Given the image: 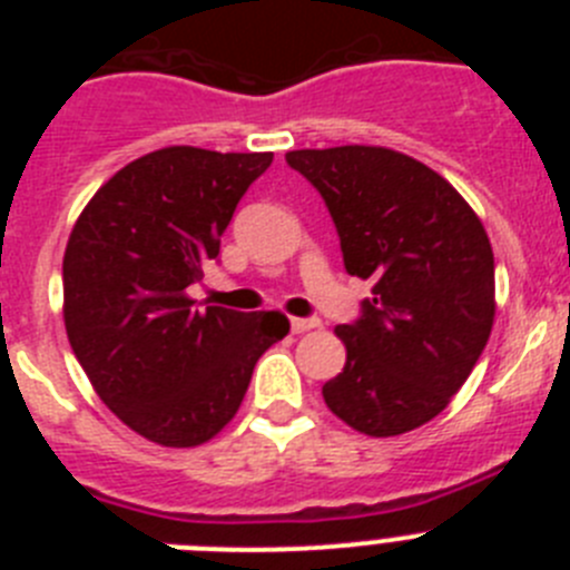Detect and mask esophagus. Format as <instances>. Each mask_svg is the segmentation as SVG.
Instances as JSON below:
<instances>
[{
  "label": "esophagus",
  "mask_w": 570,
  "mask_h": 570,
  "mask_svg": "<svg viewBox=\"0 0 570 570\" xmlns=\"http://www.w3.org/2000/svg\"><path fill=\"white\" fill-rule=\"evenodd\" d=\"M320 328V320H291V331L294 334H305V331Z\"/></svg>",
  "instance_id": "1"
}]
</instances>
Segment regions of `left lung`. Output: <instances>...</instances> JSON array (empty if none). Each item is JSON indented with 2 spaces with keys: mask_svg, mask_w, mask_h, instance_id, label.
<instances>
[{
  "mask_svg": "<svg viewBox=\"0 0 570 570\" xmlns=\"http://www.w3.org/2000/svg\"><path fill=\"white\" fill-rule=\"evenodd\" d=\"M320 190L351 276L374 279L340 325L347 360L325 405L367 436L434 420L473 371L493 325V250L468 203L436 170L367 145L291 150Z\"/></svg>",
  "mask_w": 570,
  "mask_h": 570,
  "instance_id": "1",
  "label": "left lung"
}]
</instances>
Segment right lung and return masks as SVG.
I'll return each mask as SVG.
<instances>
[{
  "mask_svg": "<svg viewBox=\"0 0 570 570\" xmlns=\"http://www.w3.org/2000/svg\"><path fill=\"white\" fill-rule=\"evenodd\" d=\"M274 154L163 148L94 194L62 262L65 328L99 400L136 434L203 445L239 411L254 365L288 334L279 311L196 308L188 285Z\"/></svg>",
  "mask_w": 570,
  "mask_h": 570,
  "instance_id": "1",
  "label": "right lung"
}]
</instances>
